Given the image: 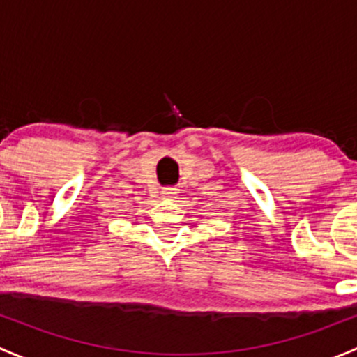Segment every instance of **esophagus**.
I'll return each mask as SVG.
<instances>
[{
  "mask_svg": "<svg viewBox=\"0 0 357 357\" xmlns=\"http://www.w3.org/2000/svg\"><path fill=\"white\" fill-rule=\"evenodd\" d=\"M162 193H164V197H172V195H174V190H172V188H165Z\"/></svg>",
  "mask_w": 357,
  "mask_h": 357,
  "instance_id": "1",
  "label": "esophagus"
}]
</instances>
